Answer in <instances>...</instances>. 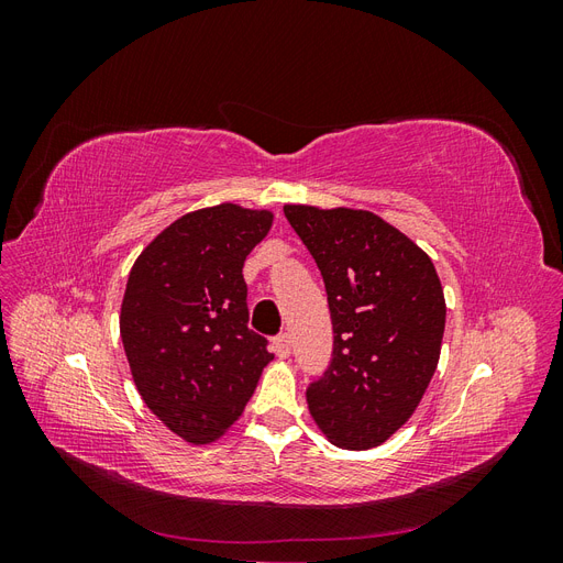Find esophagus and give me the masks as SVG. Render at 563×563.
I'll return each instance as SVG.
<instances>
[{
  "instance_id": "esophagus-1",
  "label": "esophagus",
  "mask_w": 563,
  "mask_h": 563,
  "mask_svg": "<svg viewBox=\"0 0 563 563\" xmlns=\"http://www.w3.org/2000/svg\"><path fill=\"white\" fill-rule=\"evenodd\" d=\"M275 352L279 360H288V354H291V338H288V333L275 338Z\"/></svg>"
}]
</instances>
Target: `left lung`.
<instances>
[{
  "instance_id": "1",
  "label": "left lung",
  "mask_w": 563,
  "mask_h": 563,
  "mask_svg": "<svg viewBox=\"0 0 563 563\" xmlns=\"http://www.w3.org/2000/svg\"><path fill=\"white\" fill-rule=\"evenodd\" d=\"M323 277L333 360L308 387L310 416L340 449L380 446L413 416L446 327L430 255L371 211L286 203Z\"/></svg>"
}]
</instances>
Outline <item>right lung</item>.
Returning a JSON list of instances; mask_svg holds the SVG:
<instances>
[{"label":"right lung","instance_id":"1","mask_svg":"<svg viewBox=\"0 0 563 563\" xmlns=\"http://www.w3.org/2000/svg\"><path fill=\"white\" fill-rule=\"evenodd\" d=\"M272 211L236 203L185 213L133 263L119 333L143 401L190 444H211L242 416L275 360L249 329L242 267Z\"/></svg>","mask_w":563,"mask_h":563}]
</instances>
